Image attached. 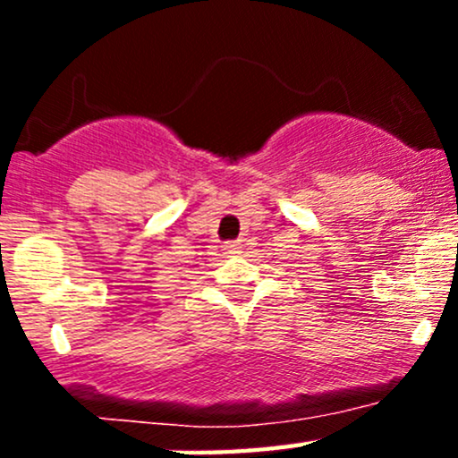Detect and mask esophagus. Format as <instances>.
Returning a JSON list of instances; mask_svg holds the SVG:
<instances>
[{"mask_svg": "<svg viewBox=\"0 0 458 458\" xmlns=\"http://www.w3.org/2000/svg\"><path fill=\"white\" fill-rule=\"evenodd\" d=\"M224 251L225 254H241V243H225Z\"/></svg>", "mask_w": 458, "mask_h": 458, "instance_id": "34e87169", "label": "esophagus"}]
</instances>
